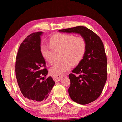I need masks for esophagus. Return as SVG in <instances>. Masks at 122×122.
Wrapping results in <instances>:
<instances>
[{"instance_id": "34e87169", "label": "esophagus", "mask_w": 122, "mask_h": 122, "mask_svg": "<svg viewBox=\"0 0 122 122\" xmlns=\"http://www.w3.org/2000/svg\"><path fill=\"white\" fill-rule=\"evenodd\" d=\"M65 75H56L53 76V79L55 82H58L63 77H65Z\"/></svg>"}]
</instances>
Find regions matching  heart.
<instances>
[{
    "label": "heart",
    "mask_w": 122,
    "mask_h": 122,
    "mask_svg": "<svg viewBox=\"0 0 122 122\" xmlns=\"http://www.w3.org/2000/svg\"><path fill=\"white\" fill-rule=\"evenodd\" d=\"M51 46H43L41 53L45 59L49 63L55 61L56 53L62 51V59L55 63L50 69L51 74L61 75L71 69L73 64L77 65L85 55L86 44L84 39L72 34L55 35L50 40Z\"/></svg>",
    "instance_id": "b5f03b06"
}]
</instances>
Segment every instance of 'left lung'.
<instances>
[{
	"instance_id": "left-lung-1",
	"label": "left lung",
	"mask_w": 122,
	"mask_h": 122,
	"mask_svg": "<svg viewBox=\"0 0 122 122\" xmlns=\"http://www.w3.org/2000/svg\"><path fill=\"white\" fill-rule=\"evenodd\" d=\"M59 32L81 35L86 48L82 61L70 74V97L80 104H86L100 96L107 81V60L104 47L97 35L84 26L59 30ZM75 73H80L76 76Z\"/></svg>"
}]
</instances>
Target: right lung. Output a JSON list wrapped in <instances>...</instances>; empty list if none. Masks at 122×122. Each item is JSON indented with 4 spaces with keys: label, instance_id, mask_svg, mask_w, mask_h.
<instances>
[{
    "label": "right lung",
    "instance_id": "1",
    "mask_svg": "<svg viewBox=\"0 0 122 122\" xmlns=\"http://www.w3.org/2000/svg\"><path fill=\"white\" fill-rule=\"evenodd\" d=\"M42 32L29 35L20 45L15 63V75L22 95L28 102L40 103L48 98L55 84L51 76L41 82L48 71L41 51Z\"/></svg>",
    "mask_w": 122,
    "mask_h": 122
}]
</instances>
